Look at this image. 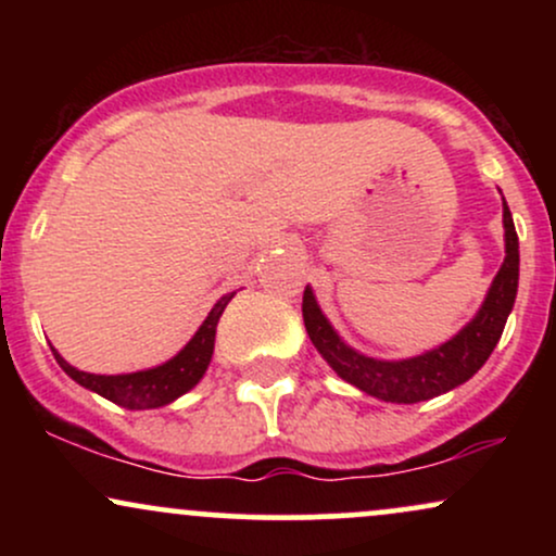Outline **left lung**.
<instances>
[{"instance_id":"obj_1","label":"left lung","mask_w":556,"mask_h":556,"mask_svg":"<svg viewBox=\"0 0 556 556\" xmlns=\"http://www.w3.org/2000/svg\"><path fill=\"white\" fill-rule=\"evenodd\" d=\"M502 225L504 264L496 271L478 314L452 340L437 344V348L426 350L420 355H413V358H371V355H363L355 348H350L337 334L329 318L324 316L314 290L305 287L303 321L314 348L348 384L358 387L361 392L371 394L376 400L397 402V405H413V402L439 397V394L465 384L494 353L507 316L513 314L515 298H518L520 242L507 201L502 203Z\"/></svg>"}]
</instances>
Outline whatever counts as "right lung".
I'll list each match as a JSON object with an SVG mask.
<instances>
[{"instance_id":"add662e5","label":"right lung","mask_w":556,"mask_h":556,"mask_svg":"<svg viewBox=\"0 0 556 556\" xmlns=\"http://www.w3.org/2000/svg\"><path fill=\"white\" fill-rule=\"evenodd\" d=\"M235 298V292H227L214 303V308L208 311V316L203 318V324L198 331L190 337V342L185 344L175 358L154 368H143V371L132 374H88L80 368L70 366L60 353L52 348L56 363L62 366L70 379L78 381L80 387L91 389V392L101 394L114 405L127 407V410H151V407H164L177 397H182L185 392H190L198 381L206 374L208 363L214 355V340H216V324L219 316L225 314L227 303Z\"/></svg>"}]
</instances>
